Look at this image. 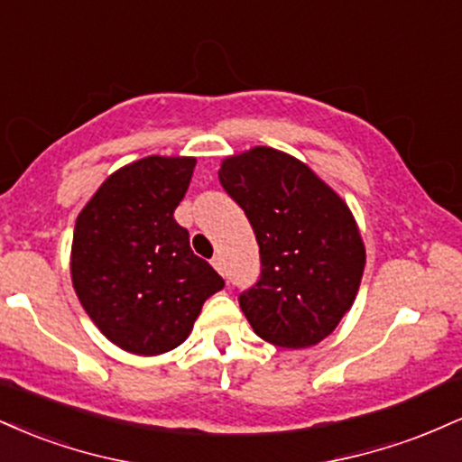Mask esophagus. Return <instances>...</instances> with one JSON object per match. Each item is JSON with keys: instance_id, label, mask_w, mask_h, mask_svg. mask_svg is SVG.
Masks as SVG:
<instances>
[{"instance_id": "obj_1", "label": "esophagus", "mask_w": 462, "mask_h": 462, "mask_svg": "<svg viewBox=\"0 0 462 462\" xmlns=\"http://www.w3.org/2000/svg\"><path fill=\"white\" fill-rule=\"evenodd\" d=\"M213 267L219 272L221 275H226V264H224V258H221V254H217V256L213 258Z\"/></svg>"}]
</instances>
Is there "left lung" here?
Listing matches in <instances>:
<instances>
[{
	"instance_id": "obj_1",
	"label": "left lung",
	"mask_w": 462,
	"mask_h": 462,
	"mask_svg": "<svg viewBox=\"0 0 462 462\" xmlns=\"http://www.w3.org/2000/svg\"><path fill=\"white\" fill-rule=\"evenodd\" d=\"M219 182L261 247V278L238 293L249 326L278 347L317 346L352 309L363 278L352 210L310 167L273 147L226 158Z\"/></svg>"
}]
</instances>
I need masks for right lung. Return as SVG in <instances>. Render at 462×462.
<instances>
[{"mask_svg": "<svg viewBox=\"0 0 462 462\" xmlns=\"http://www.w3.org/2000/svg\"><path fill=\"white\" fill-rule=\"evenodd\" d=\"M195 158L147 156L125 164L78 215L71 280L79 304L115 346L139 356L178 347L224 278L195 256L173 219Z\"/></svg>", "mask_w": 462, "mask_h": 462, "instance_id": "right-lung-1", "label": "right lung"}]
</instances>
